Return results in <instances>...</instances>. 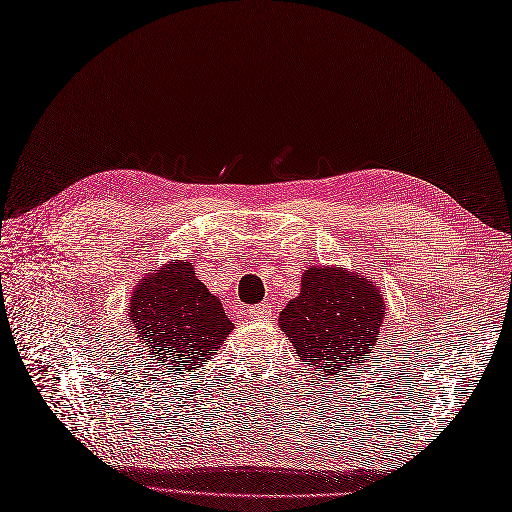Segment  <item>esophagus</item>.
Listing matches in <instances>:
<instances>
[{
	"instance_id": "obj_1",
	"label": "esophagus",
	"mask_w": 512,
	"mask_h": 512,
	"mask_svg": "<svg viewBox=\"0 0 512 512\" xmlns=\"http://www.w3.org/2000/svg\"><path fill=\"white\" fill-rule=\"evenodd\" d=\"M249 317H254V319H267V317H271V304L263 302V304L249 306Z\"/></svg>"
}]
</instances>
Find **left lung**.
Returning a JSON list of instances; mask_svg holds the SVG:
<instances>
[{
	"instance_id": "obj_1",
	"label": "left lung",
	"mask_w": 512,
	"mask_h": 512,
	"mask_svg": "<svg viewBox=\"0 0 512 512\" xmlns=\"http://www.w3.org/2000/svg\"><path fill=\"white\" fill-rule=\"evenodd\" d=\"M382 317V295L369 280L341 267H313L302 276V293L282 310L280 328L304 365L334 376L369 358Z\"/></svg>"
}]
</instances>
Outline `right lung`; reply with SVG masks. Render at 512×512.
<instances>
[{
  "mask_svg": "<svg viewBox=\"0 0 512 512\" xmlns=\"http://www.w3.org/2000/svg\"><path fill=\"white\" fill-rule=\"evenodd\" d=\"M130 319L154 358L178 371L204 365L232 330L221 302L197 280L191 263L167 265L139 282Z\"/></svg>",
  "mask_w": 512,
  "mask_h": 512,
  "instance_id": "add662e5",
  "label": "right lung"
}]
</instances>
